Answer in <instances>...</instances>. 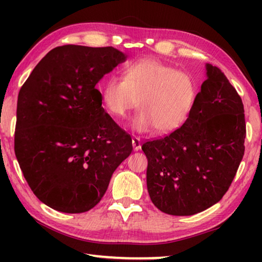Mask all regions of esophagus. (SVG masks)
Returning <instances> with one entry per match:
<instances>
[{
	"mask_svg": "<svg viewBox=\"0 0 262 262\" xmlns=\"http://www.w3.org/2000/svg\"><path fill=\"white\" fill-rule=\"evenodd\" d=\"M132 144H133V148H134L135 151H137V150L141 149V140L140 137H133L132 140Z\"/></svg>",
	"mask_w": 262,
	"mask_h": 262,
	"instance_id": "obj_1",
	"label": "esophagus"
}]
</instances>
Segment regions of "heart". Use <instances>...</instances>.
<instances>
[{"label": "heart", "instance_id": "1", "mask_svg": "<svg viewBox=\"0 0 262 262\" xmlns=\"http://www.w3.org/2000/svg\"><path fill=\"white\" fill-rule=\"evenodd\" d=\"M198 98L192 75L157 59H141L123 68L122 78L111 75L101 88L106 111L117 119L140 108L133 119V129L171 134L188 120Z\"/></svg>", "mask_w": 262, "mask_h": 262}]
</instances>
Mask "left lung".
Instances as JSON below:
<instances>
[{
  "label": "left lung",
  "instance_id": "8db88e82",
  "mask_svg": "<svg viewBox=\"0 0 262 262\" xmlns=\"http://www.w3.org/2000/svg\"><path fill=\"white\" fill-rule=\"evenodd\" d=\"M206 69L207 79L185 125L142 145L150 199L168 215H194L219 202L245 151L241 96L219 68L207 63Z\"/></svg>",
  "mask_w": 262,
  "mask_h": 262
}]
</instances>
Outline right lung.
I'll return each mask as SVG.
<instances>
[{
  "label": "right lung",
  "mask_w": 262,
  "mask_h": 262,
  "mask_svg": "<svg viewBox=\"0 0 262 262\" xmlns=\"http://www.w3.org/2000/svg\"><path fill=\"white\" fill-rule=\"evenodd\" d=\"M126 59L113 47H55L20 88L15 154L30 188L52 209H92L132 152L130 135L105 112L96 89Z\"/></svg>",
  "instance_id": "add662e5"
}]
</instances>
